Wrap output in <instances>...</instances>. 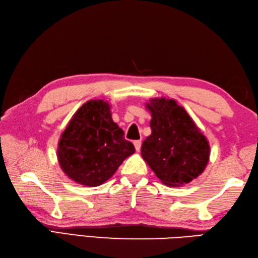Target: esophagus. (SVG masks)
Returning <instances> with one entry per match:
<instances>
[{"mask_svg":"<svg viewBox=\"0 0 258 258\" xmlns=\"http://www.w3.org/2000/svg\"><path fill=\"white\" fill-rule=\"evenodd\" d=\"M141 145H142V142H141L140 140H138V141H134V146H135V150L138 151V152H139V151L141 150Z\"/></svg>","mask_w":258,"mask_h":258,"instance_id":"esophagus-1","label":"esophagus"}]
</instances>
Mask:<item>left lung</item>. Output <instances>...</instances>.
<instances>
[{"label": "left lung", "instance_id": "8db88e82", "mask_svg": "<svg viewBox=\"0 0 258 258\" xmlns=\"http://www.w3.org/2000/svg\"><path fill=\"white\" fill-rule=\"evenodd\" d=\"M145 106L152 133L142 144V158L165 185L191 182L209 162L208 140L174 99L152 98Z\"/></svg>", "mask_w": 258, "mask_h": 258}]
</instances>
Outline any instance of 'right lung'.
Masks as SVG:
<instances>
[{"instance_id":"obj_1","label":"right lung","mask_w":258,"mask_h":258,"mask_svg":"<svg viewBox=\"0 0 258 258\" xmlns=\"http://www.w3.org/2000/svg\"><path fill=\"white\" fill-rule=\"evenodd\" d=\"M135 152L124 132L114 123L110 105L103 99L86 102L60 136L57 156L60 168L75 182L97 186L106 182Z\"/></svg>"}]
</instances>
